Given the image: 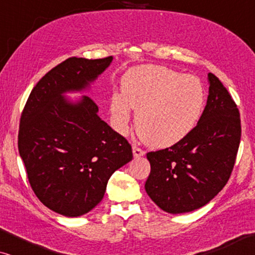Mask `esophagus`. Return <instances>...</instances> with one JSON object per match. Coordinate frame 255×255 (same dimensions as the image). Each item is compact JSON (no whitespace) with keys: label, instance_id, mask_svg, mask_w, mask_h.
Listing matches in <instances>:
<instances>
[{"label":"esophagus","instance_id":"34e87169","mask_svg":"<svg viewBox=\"0 0 255 255\" xmlns=\"http://www.w3.org/2000/svg\"><path fill=\"white\" fill-rule=\"evenodd\" d=\"M132 151H133V155L135 156V158H137V156H141L145 154L144 149H141L140 147H138V146H135V145L132 147Z\"/></svg>","mask_w":255,"mask_h":255}]
</instances>
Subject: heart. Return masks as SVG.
Returning a JSON list of instances; mask_svg holds the SVG:
<instances>
[{
    "label": "heart",
    "instance_id": "1",
    "mask_svg": "<svg viewBox=\"0 0 255 255\" xmlns=\"http://www.w3.org/2000/svg\"><path fill=\"white\" fill-rule=\"evenodd\" d=\"M203 102V87L197 78L146 66L124 76L122 95L111 97L110 110L115 127L123 132L133 108L141 140L153 147H168L194 130Z\"/></svg>",
    "mask_w": 255,
    "mask_h": 255
}]
</instances>
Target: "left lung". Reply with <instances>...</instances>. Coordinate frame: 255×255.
<instances>
[{
  "mask_svg": "<svg viewBox=\"0 0 255 255\" xmlns=\"http://www.w3.org/2000/svg\"><path fill=\"white\" fill-rule=\"evenodd\" d=\"M208 78L207 106L194 130L170 147L147 153L146 193L169 214L209 203L228 183L236 162L242 137L239 110L221 80L212 73Z\"/></svg>",
  "mask_w": 255,
  "mask_h": 255,
  "instance_id": "1",
  "label": "left lung"
}]
</instances>
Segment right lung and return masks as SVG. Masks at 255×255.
Wrapping results in <instances>:
<instances>
[{"instance_id":"add662e5","label":"right lung","mask_w":255,"mask_h":255,"mask_svg":"<svg viewBox=\"0 0 255 255\" xmlns=\"http://www.w3.org/2000/svg\"><path fill=\"white\" fill-rule=\"evenodd\" d=\"M113 57H72L33 87L20 115L18 151L33 193L48 209L78 217L102 201L115 170L133 158L123 135L97 116L89 96L68 103L62 93L81 90Z\"/></svg>"}]
</instances>
